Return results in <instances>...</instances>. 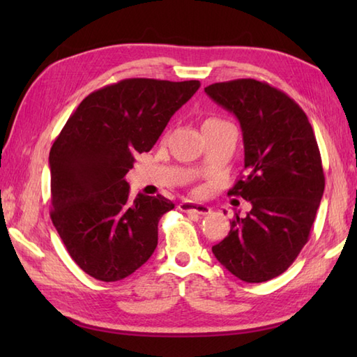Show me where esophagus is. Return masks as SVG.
Masks as SVG:
<instances>
[{
	"mask_svg": "<svg viewBox=\"0 0 357 357\" xmlns=\"http://www.w3.org/2000/svg\"><path fill=\"white\" fill-rule=\"evenodd\" d=\"M184 213H196V215H207L210 213V207L206 204L201 202H193V201H183L178 207Z\"/></svg>",
	"mask_w": 357,
	"mask_h": 357,
	"instance_id": "obj_1",
	"label": "esophagus"
}]
</instances>
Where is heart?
<instances>
[{"instance_id": "obj_1", "label": "heart", "mask_w": 357, "mask_h": 357, "mask_svg": "<svg viewBox=\"0 0 357 357\" xmlns=\"http://www.w3.org/2000/svg\"><path fill=\"white\" fill-rule=\"evenodd\" d=\"M215 121H222V119H219V118H208V119L206 121V123H215ZM206 123H204V124H206Z\"/></svg>"}]
</instances>
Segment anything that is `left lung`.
Segmentation results:
<instances>
[{
    "mask_svg": "<svg viewBox=\"0 0 357 357\" xmlns=\"http://www.w3.org/2000/svg\"><path fill=\"white\" fill-rule=\"evenodd\" d=\"M204 90L239 119L245 173L229 195L252 204L211 252L238 279L265 282L296 261L319 208L325 176L313 127L299 104L267 82L233 79Z\"/></svg>",
    "mask_w": 357,
    "mask_h": 357,
    "instance_id": "obj_1",
    "label": "left lung"
}]
</instances>
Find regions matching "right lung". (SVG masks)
I'll return each mask as SVG.
<instances>
[{"label": "right lung", "instance_id": "right-lung-1", "mask_svg": "<svg viewBox=\"0 0 357 357\" xmlns=\"http://www.w3.org/2000/svg\"><path fill=\"white\" fill-rule=\"evenodd\" d=\"M199 81L128 78L86 96L49 155L52 222L78 267L102 282L132 275L158 245V222L174 204L130 198L124 176L155 146Z\"/></svg>", "mask_w": 357, "mask_h": 357}]
</instances>
